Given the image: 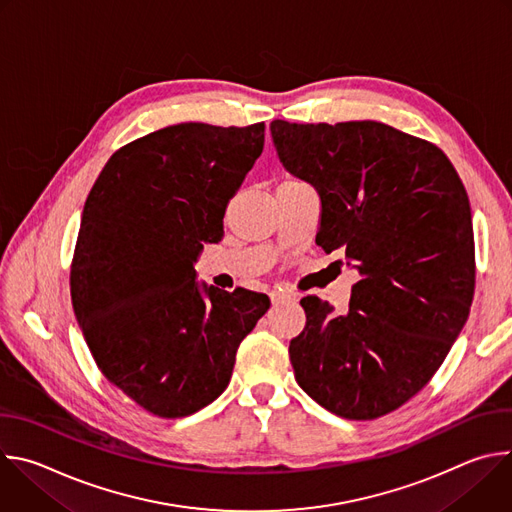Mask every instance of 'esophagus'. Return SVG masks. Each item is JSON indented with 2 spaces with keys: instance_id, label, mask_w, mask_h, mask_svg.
Masks as SVG:
<instances>
[{
  "instance_id": "1",
  "label": "esophagus",
  "mask_w": 512,
  "mask_h": 512,
  "mask_svg": "<svg viewBox=\"0 0 512 512\" xmlns=\"http://www.w3.org/2000/svg\"><path fill=\"white\" fill-rule=\"evenodd\" d=\"M269 298H271V302H273V304H279V302H285V300H289L291 296L287 294V291H277V289H273L271 294H269Z\"/></svg>"
}]
</instances>
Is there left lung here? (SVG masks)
<instances>
[{
  "label": "left lung",
  "mask_w": 512,
  "mask_h": 512,
  "mask_svg": "<svg viewBox=\"0 0 512 512\" xmlns=\"http://www.w3.org/2000/svg\"><path fill=\"white\" fill-rule=\"evenodd\" d=\"M271 135L283 166L322 200L316 243L362 275L344 316L306 296L289 342L298 385L324 409L367 421L417 395L442 367L474 298L466 188L435 143L379 121L289 123Z\"/></svg>",
  "instance_id": "obj_1"
}]
</instances>
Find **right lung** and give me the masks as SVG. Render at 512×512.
Segmentation results:
<instances>
[{
    "mask_svg": "<svg viewBox=\"0 0 512 512\" xmlns=\"http://www.w3.org/2000/svg\"><path fill=\"white\" fill-rule=\"evenodd\" d=\"M265 123H178L119 148L93 184L70 296L103 377L164 419L221 395L269 298L196 283L202 243L225 235L229 200L263 152Z\"/></svg>",
    "mask_w": 512,
    "mask_h": 512,
    "instance_id": "1",
    "label": "right lung"
}]
</instances>
